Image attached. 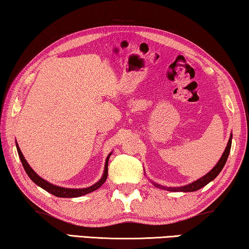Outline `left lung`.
<instances>
[{
    "instance_id": "obj_1",
    "label": "left lung",
    "mask_w": 249,
    "mask_h": 249,
    "mask_svg": "<svg viewBox=\"0 0 249 249\" xmlns=\"http://www.w3.org/2000/svg\"><path fill=\"white\" fill-rule=\"evenodd\" d=\"M231 139H232V135H231L229 137V141H228V144L227 146L225 148V152L222 153L220 160L218 161V163L216 165L213 166V169L211 170L210 172H208L206 176H203L202 178H200L196 181H194V182L190 183V184H187V185H183V187H177V188H169V187H163V185L160 184H157V183H153L155 187L157 188H161V189H164V190H168V191H182V192H194L199 190V189H201L207 185L208 183L210 182V181H213L214 178H216L218 174L220 173V171L224 168L225 164H226V161H227L228 159V155H229V152H231Z\"/></svg>"
}]
</instances>
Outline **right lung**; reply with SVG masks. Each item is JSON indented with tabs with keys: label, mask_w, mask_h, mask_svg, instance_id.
<instances>
[{
	"label": "right lung",
	"mask_w": 249,
	"mask_h": 249,
	"mask_svg": "<svg viewBox=\"0 0 249 249\" xmlns=\"http://www.w3.org/2000/svg\"><path fill=\"white\" fill-rule=\"evenodd\" d=\"M17 150H18V157H20V160L22 162V165H23L25 172H27L30 179H31L36 185H39V187H41L42 189H44V190L49 192V194L53 195L55 196H60V198H76V196H85L87 194H90V192L97 190L98 188H101L103 183L106 181L107 176H108V169L107 168H108L109 157L112 155V153H110V154H108V157H107L106 162H105V170H104V174H103L102 179L99 180L98 182H96L94 185H91V187L84 188V189H68V188H62V187H58V185L51 184L48 182V181L42 179V178H40L38 174L33 171L31 166L29 165V163L24 159L23 154H22V152L18 144H17Z\"/></svg>",
	"instance_id": "right-lung-1"
}]
</instances>
